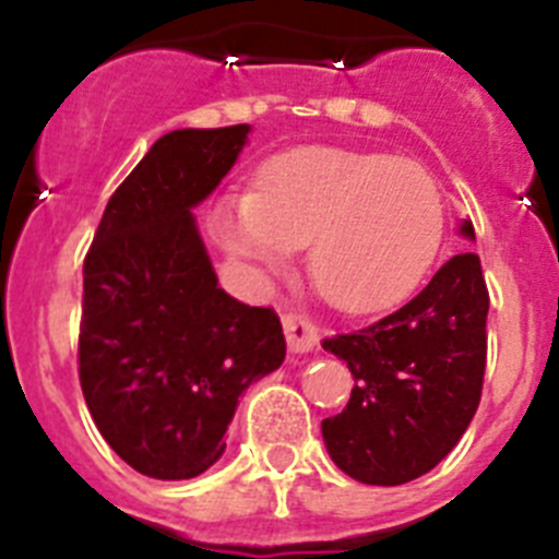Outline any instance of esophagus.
Wrapping results in <instances>:
<instances>
[{"instance_id": "1", "label": "esophagus", "mask_w": 559, "mask_h": 559, "mask_svg": "<svg viewBox=\"0 0 559 559\" xmlns=\"http://www.w3.org/2000/svg\"><path fill=\"white\" fill-rule=\"evenodd\" d=\"M283 330H285V338H288V349L290 353H310V349L319 344V330L310 319L305 316H296V313H285L283 316Z\"/></svg>"}]
</instances>
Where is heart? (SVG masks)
Here are the masks:
<instances>
[{"mask_svg": "<svg viewBox=\"0 0 559 559\" xmlns=\"http://www.w3.org/2000/svg\"><path fill=\"white\" fill-rule=\"evenodd\" d=\"M221 249L254 276L283 271L310 243L313 285L333 308L372 313L412 294L445 235L431 173L389 153L290 147L260 170V190H231L210 212Z\"/></svg>", "mask_w": 559, "mask_h": 559, "instance_id": "1", "label": "heart"}]
</instances>
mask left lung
<instances>
[{
  "label": "left lung",
  "mask_w": 559,
  "mask_h": 559,
  "mask_svg": "<svg viewBox=\"0 0 559 559\" xmlns=\"http://www.w3.org/2000/svg\"><path fill=\"white\" fill-rule=\"evenodd\" d=\"M476 240L471 221L459 224ZM490 296L478 254L451 257L412 302L322 347L349 367L347 408L322 419L338 471L397 487L433 471L456 448L481 400Z\"/></svg>",
  "instance_id": "obj_1"
}]
</instances>
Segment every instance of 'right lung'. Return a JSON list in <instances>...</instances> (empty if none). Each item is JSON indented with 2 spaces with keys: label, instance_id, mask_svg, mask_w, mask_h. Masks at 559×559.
I'll return each instance as SVG.
<instances>
[{
  "label": "right lung",
  "instance_id": "add662e5",
  "mask_svg": "<svg viewBox=\"0 0 559 559\" xmlns=\"http://www.w3.org/2000/svg\"><path fill=\"white\" fill-rule=\"evenodd\" d=\"M249 133L246 122L179 128L153 142L106 204L83 263V397L142 476L210 471L246 389L285 360L276 313L221 288L192 215Z\"/></svg>",
  "mask_w": 559,
  "mask_h": 559
}]
</instances>
